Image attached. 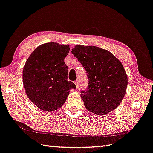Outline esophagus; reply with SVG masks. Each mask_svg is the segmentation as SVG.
I'll list each match as a JSON object with an SVG mask.
<instances>
[{
    "instance_id": "esophagus-1",
    "label": "esophagus",
    "mask_w": 153,
    "mask_h": 153,
    "mask_svg": "<svg viewBox=\"0 0 153 153\" xmlns=\"http://www.w3.org/2000/svg\"><path fill=\"white\" fill-rule=\"evenodd\" d=\"M74 83L75 85H76V88L78 89L79 87V82L78 80H76V81H75L74 82Z\"/></svg>"
}]
</instances>
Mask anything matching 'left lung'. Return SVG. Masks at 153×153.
Returning <instances> with one entry per match:
<instances>
[{
	"label": "left lung",
	"mask_w": 153,
	"mask_h": 153,
	"mask_svg": "<svg viewBox=\"0 0 153 153\" xmlns=\"http://www.w3.org/2000/svg\"><path fill=\"white\" fill-rule=\"evenodd\" d=\"M72 53L86 70L88 87L81 96L88 111L105 115L120 104L128 79L123 64L109 51L94 46L76 45Z\"/></svg>",
	"instance_id": "obj_1"
}]
</instances>
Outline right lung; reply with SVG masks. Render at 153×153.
<instances>
[{
    "label": "right lung",
    "instance_id": "right-lung-1",
    "mask_svg": "<svg viewBox=\"0 0 153 153\" xmlns=\"http://www.w3.org/2000/svg\"><path fill=\"white\" fill-rule=\"evenodd\" d=\"M69 51L68 44H43L35 49L25 63L22 79L26 94L43 111L59 109L70 90L76 89L74 83L68 81V68L64 59Z\"/></svg>",
    "mask_w": 153,
    "mask_h": 153
}]
</instances>
